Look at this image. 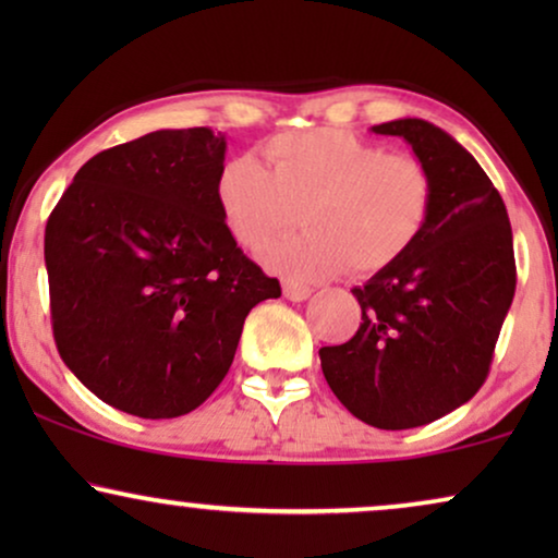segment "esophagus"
Wrapping results in <instances>:
<instances>
[{
    "instance_id": "esophagus-1",
    "label": "esophagus",
    "mask_w": 558,
    "mask_h": 558,
    "mask_svg": "<svg viewBox=\"0 0 558 558\" xmlns=\"http://www.w3.org/2000/svg\"><path fill=\"white\" fill-rule=\"evenodd\" d=\"M284 296L292 302H304L312 296V289L296 284V281H284Z\"/></svg>"
}]
</instances>
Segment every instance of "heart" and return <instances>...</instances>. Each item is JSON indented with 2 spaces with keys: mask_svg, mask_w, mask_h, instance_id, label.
<instances>
[{
  "mask_svg": "<svg viewBox=\"0 0 558 558\" xmlns=\"http://www.w3.org/2000/svg\"><path fill=\"white\" fill-rule=\"evenodd\" d=\"M266 162L241 155L218 174V205L246 248L294 226L307 231L271 243L262 258L287 277L310 281L350 266L371 274L407 254L432 210V174L422 159L388 155L380 144L340 129L279 134Z\"/></svg>",
  "mask_w": 558,
  "mask_h": 558,
  "instance_id": "heart-1",
  "label": "heart"
}]
</instances>
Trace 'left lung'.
<instances>
[{
  "label": "left lung",
  "mask_w": 558,
  "mask_h": 558,
  "mask_svg": "<svg viewBox=\"0 0 558 558\" xmlns=\"http://www.w3.org/2000/svg\"><path fill=\"white\" fill-rule=\"evenodd\" d=\"M373 132L411 144L432 174V210L407 254L353 289L363 323L342 345L319 348V361L350 414L396 432L441 418L485 384L515 258L506 203L460 142L424 119Z\"/></svg>",
  "instance_id": "left-lung-1"
}]
</instances>
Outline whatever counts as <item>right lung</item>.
<instances>
[{"mask_svg":"<svg viewBox=\"0 0 558 558\" xmlns=\"http://www.w3.org/2000/svg\"><path fill=\"white\" fill-rule=\"evenodd\" d=\"M226 136L159 129L98 151L45 226L58 353L109 407L174 418L231 368L243 319L281 287L235 243L216 185Z\"/></svg>","mask_w":558,"mask_h":558,"instance_id":"obj_1","label":"right lung"}]
</instances>
